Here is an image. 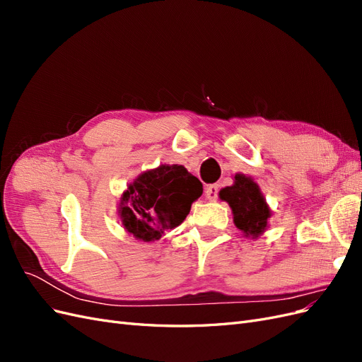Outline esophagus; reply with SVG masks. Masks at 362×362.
I'll return each mask as SVG.
<instances>
[{
	"label": "esophagus",
	"mask_w": 362,
	"mask_h": 362,
	"mask_svg": "<svg viewBox=\"0 0 362 362\" xmlns=\"http://www.w3.org/2000/svg\"><path fill=\"white\" fill-rule=\"evenodd\" d=\"M205 198L208 201H216L218 198V184H210L205 189Z\"/></svg>",
	"instance_id": "esophagus-1"
}]
</instances>
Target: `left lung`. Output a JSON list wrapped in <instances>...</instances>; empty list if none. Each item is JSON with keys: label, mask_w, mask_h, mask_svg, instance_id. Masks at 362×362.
<instances>
[{"label": "left lung", "mask_w": 362, "mask_h": 362, "mask_svg": "<svg viewBox=\"0 0 362 362\" xmlns=\"http://www.w3.org/2000/svg\"><path fill=\"white\" fill-rule=\"evenodd\" d=\"M218 196L233 208L234 223L240 231L252 237H258L264 231L270 210L258 185L249 177L237 173L231 187L222 189Z\"/></svg>", "instance_id": "obj_1"}]
</instances>
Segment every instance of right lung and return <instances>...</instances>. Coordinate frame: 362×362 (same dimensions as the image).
I'll list each match as a JSON object with an SVG mask.
<instances>
[{"label": "right lung", "mask_w": 362, "mask_h": 362, "mask_svg": "<svg viewBox=\"0 0 362 362\" xmlns=\"http://www.w3.org/2000/svg\"><path fill=\"white\" fill-rule=\"evenodd\" d=\"M202 190V182L178 164L148 170L120 198L122 225L136 238L154 242L187 217Z\"/></svg>", "instance_id": "add662e5"}]
</instances>
